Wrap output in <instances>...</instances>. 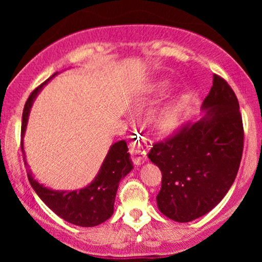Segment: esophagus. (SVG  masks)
<instances>
[{"label": "esophagus", "instance_id": "1", "mask_svg": "<svg viewBox=\"0 0 262 262\" xmlns=\"http://www.w3.org/2000/svg\"><path fill=\"white\" fill-rule=\"evenodd\" d=\"M148 148L149 145L146 144L145 139L134 141V143L130 144V150H129V151H130L132 159H133L135 164H143L144 160H145V155L146 151H148Z\"/></svg>", "mask_w": 262, "mask_h": 262}]
</instances>
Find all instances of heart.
<instances>
[{"instance_id":"heart-1","label":"heart","mask_w":262,"mask_h":262,"mask_svg":"<svg viewBox=\"0 0 262 262\" xmlns=\"http://www.w3.org/2000/svg\"><path fill=\"white\" fill-rule=\"evenodd\" d=\"M165 86H161L159 91H164ZM181 119V103L177 100H171L160 108L155 116V124L161 132H169L179 124Z\"/></svg>"}]
</instances>
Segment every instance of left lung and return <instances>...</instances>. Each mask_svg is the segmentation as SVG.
<instances>
[{
	"label": "left lung",
	"instance_id": "1",
	"mask_svg": "<svg viewBox=\"0 0 262 262\" xmlns=\"http://www.w3.org/2000/svg\"><path fill=\"white\" fill-rule=\"evenodd\" d=\"M204 116L148 158L161 170L158 208L179 223L207 214L228 193L235 180L244 144L239 102L227 81L213 75V86L201 107Z\"/></svg>",
	"mask_w": 262,
	"mask_h": 262
}]
</instances>
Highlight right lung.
<instances>
[{
	"label": "right lung",
	"mask_w": 262,
	"mask_h": 262,
	"mask_svg": "<svg viewBox=\"0 0 262 262\" xmlns=\"http://www.w3.org/2000/svg\"><path fill=\"white\" fill-rule=\"evenodd\" d=\"M56 75L58 73L54 74L52 77L37 87L26 102L22 117V151L25 161L26 154L25 148H23V137L26 134L33 102L37 98L41 89ZM133 167L127 143L121 140L111 145L97 175L91 183H89L83 188L74 189V191H59V189L45 187L44 185L39 183L33 177L31 170L27 172V175L35 193L56 215H59L68 223L89 228L96 227L112 217L119 182L123 177L127 176L133 170Z\"/></svg>",
	"instance_id": "1"
}]
</instances>
